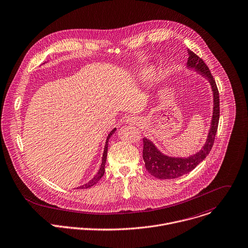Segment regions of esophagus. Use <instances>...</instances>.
<instances>
[{
	"label": "esophagus",
	"mask_w": 248,
	"mask_h": 248,
	"mask_svg": "<svg viewBox=\"0 0 248 248\" xmlns=\"http://www.w3.org/2000/svg\"><path fill=\"white\" fill-rule=\"evenodd\" d=\"M138 123V118L137 117H128L126 119V124H135Z\"/></svg>",
	"instance_id": "obj_1"
}]
</instances>
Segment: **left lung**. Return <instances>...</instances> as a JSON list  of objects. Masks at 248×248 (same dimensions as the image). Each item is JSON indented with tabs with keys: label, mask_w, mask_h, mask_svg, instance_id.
I'll return each mask as SVG.
<instances>
[{
	"label": "left lung",
	"mask_w": 248,
	"mask_h": 248,
	"mask_svg": "<svg viewBox=\"0 0 248 248\" xmlns=\"http://www.w3.org/2000/svg\"><path fill=\"white\" fill-rule=\"evenodd\" d=\"M188 68H194L201 73L210 82L213 92V115L211 120V126L208 132L206 142L202 149L189 157H171L161 154L155 146L147 138H143V159L145 168L148 172L157 179H174L184 174L191 172L200 162H202L212 149L214 139L216 136L219 117H220V101L219 92L216 86L215 79L211 75L209 68L204 61L199 57L195 52L188 49Z\"/></svg>",
	"instance_id": "1"
}]
</instances>
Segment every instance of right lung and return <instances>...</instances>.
Segmentation results:
<instances>
[{
  "label": "right lung",
  "mask_w": 248,
  "mask_h": 248,
  "mask_svg": "<svg viewBox=\"0 0 248 248\" xmlns=\"http://www.w3.org/2000/svg\"><path fill=\"white\" fill-rule=\"evenodd\" d=\"M116 131V128H114L109 134H108V137L106 139V144H105V148H104V153H103V156H102V162H101V166H100V169L98 170V172L96 173V175L90 181L88 182L87 184L82 185L80 187H78L79 189H88V188H91L93 187V185H95L101 178L102 176L104 175V172H105V163H106V158H107V152H108V142H109V138L113 135V133Z\"/></svg>",
  "instance_id": "1"
}]
</instances>
